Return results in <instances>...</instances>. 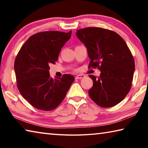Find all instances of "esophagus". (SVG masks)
I'll return each instance as SVG.
<instances>
[{"mask_svg": "<svg viewBox=\"0 0 148 148\" xmlns=\"http://www.w3.org/2000/svg\"><path fill=\"white\" fill-rule=\"evenodd\" d=\"M86 77L84 74H79L76 76V79H82V78H84V77Z\"/></svg>", "mask_w": 148, "mask_h": 148, "instance_id": "1", "label": "esophagus"}]
</instances>
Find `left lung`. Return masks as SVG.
<instances>
[{
    "label": "left lung",
    "mask_w": 148,
    "mask_h": 148,
    "mask_svg": "<svg viewBox=\"0 0 148 148\" xmlns=\"http://www.w3.org/2000/svg\"><path fill=\"white\" fill-rule=\"evenodd\" d=\"M76 34L87 49L91 59L89 67H98L101 71L97 77L89 75L93 81L89 90L90 98L103 108L119 103L131 89L135 70L133 56L126 42L116 32L99 27L78 29Z\"/></svg>",
    "instance_id": "1"
}]
</instances>
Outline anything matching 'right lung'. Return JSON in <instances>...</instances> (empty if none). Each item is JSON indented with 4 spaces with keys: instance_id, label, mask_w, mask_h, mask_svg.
I'll return each instance as SVG.
<instances>
[{
    "instance_id": "1",
    "label": "right lung",
    "mask_w": 148,
    "mask_h": 148,
    "mask_svg": "<svg viewBox=\"0 0 148 148\" xmlns=\"http://www.w3.org/2000/svg\"><path fill=\"white\" fill-rule=\"evenodd\" d=\"M72 31H44L32 35L15 60L17 87L22 97L37 109L50 111L63 101L74 81L71 74L53 79L49 64H55Z\"/></svg>"
}]
</instances>
